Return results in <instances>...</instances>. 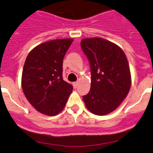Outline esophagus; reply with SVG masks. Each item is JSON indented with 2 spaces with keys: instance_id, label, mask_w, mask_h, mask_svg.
Here are the masks:
<instances>
[{
  "instance_id": "esophagus-1",
  "label": "esophagus",
  "mask_w": 153,
  "mask_h": 153,
  "mask_svg": "<svg viewBox=\"0 0 153 153\" xmlns=\"http://www.w3.org/2000/svg\"><path fill=\"white\" fill-rule=\"evenodd\" d=\"M78 81H75V82H73V87H75V88H76L77 87H78Z\"/></svg>"
}]
</instances>
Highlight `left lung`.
Listing matches in <instances>:
<instances>
[{
  "label": "left lung",
  "mask_w": 153,
  "mask_h": 153,
  "mask_svg": "<svg viewBox=\"0 0 153 153\" xmlns=\"http://www.w3.org/2000/svg\"><path fill=\"white\" fill-rule=\"evenodd\" d=\"M81 47L91 72L90 90L83 100L90 112L106 115L117 109L129 92L131 74L126 56L116 44L97 37L82 39Z\"/></svg>",
  "instance_id": "8db88e82"
}]
</instances>
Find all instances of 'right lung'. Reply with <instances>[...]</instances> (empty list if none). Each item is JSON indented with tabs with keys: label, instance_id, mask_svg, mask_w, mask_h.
Segmentation results:
<instances>
[{
	"label": "right lung",
	"instance_id": "obj_1",
	"mask_svg": "<svg viewBox=\"0 0 153 153\" xmlns=\"http://www.w3.org/2000/svg\"><path fill=\"white\" fill-rule=\"evenodd\" d=\"M72 39H54L37 45L24 65L22 87L36 111L55 116L64 108L73 87L63 79V60Z\"/></svg>",
	"mask_w": 153,
	"mask_h": 153
}]
</instances>
